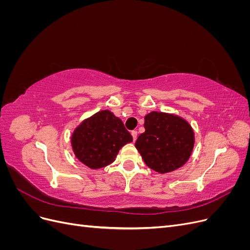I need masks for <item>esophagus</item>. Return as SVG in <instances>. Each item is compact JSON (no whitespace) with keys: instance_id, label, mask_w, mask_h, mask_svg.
<instances>
[{"instance_id":"34e87169","label":"esophagus","mask_w":250,"mask_h":250,"mask_svg":"<svg viewBox=\"0 0 250 250\" xmlns=\"http://www.w3.org/2000/svg\"><path fill=\"white\" fill-rule=\"evenodd\" d=\"M131 135H132V138H133V141H134V142L137 141V139H138V131H137V130L131 131Z\"/></svg>"}]
</instances>
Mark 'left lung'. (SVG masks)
Segmentation results:
<instances>
[{"mask_svg": "<svg viewBox=\"0 0 250 250\" xmlns=\"http://www.w3.org/2000/svg\"><path fill=\"white\" fill-rule=\"evenodd\" d=\"M145 132L135 142L150 169L161 174L176 170L188 161L195 144L192 126L179 116L151 111L145 116Z\"/></svg>", "mask_w": 250, "mask_h": 250, "instance_id": "1", "label": "left lung"}]
</instances>
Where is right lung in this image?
I'll return each mask as SVG.
<instances>
[{"mask_svg":"<svg viewBox=\"0 0 250 250\" xmlns=\"http://www.w3.org/2000/svg\"><path fill=\"white\" fill-rule=\"evenodd\" d=\"M131 142L122 120L107 109L83 120L71 137L75 156L90 169L104 168L115 162L119 150Z\"/></svg>","mask_w":250,"mask_h":250,"instance_id":"obj_1","label":"right lung"}]
</instances>
